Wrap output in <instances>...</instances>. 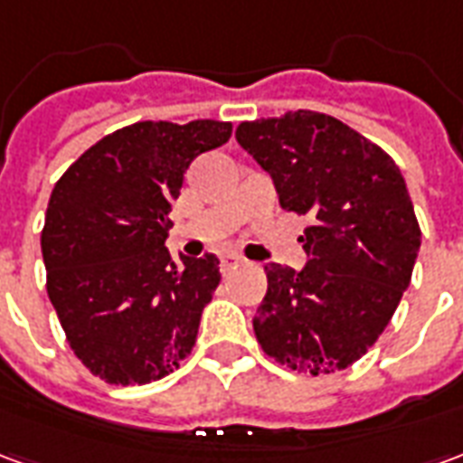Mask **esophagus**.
<instances>
[{
    "mask_svg": "<svg viewBox=\"0 0 463 463\" xmlns=\"http://www.w3.org/2000/svg\"><path fill=\"white\" fill-rule=\"evenodd\" d=\"M241 265H245V258H241V255H235V252H225V255H222V258H221L222 272L235 270V268H241Z\"/></svg>",
    "mask_w": 463,
    "mask_h": 463,
    "instance_id": "1",
    "label": "esophagus"
}]
</instances>
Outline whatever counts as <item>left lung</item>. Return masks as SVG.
I'll use <instances>...</instances> for the list:
<instances>
[{
  "label": "left lung",
  "mask_w": 463,
  "mask_h": 463,
  "mask_svg": "<svg viewBox=\"0 0 463 463\" xmlns=\"http://www.w3.org/2000/svg\"><path fill=\"white\" fill-rule=\"evenodd\" d=\"M235 138L270 173L285 211L310 215L302 270L268 262L252 317L275 362L330 374L367 352L409 288L421 231L399 165L317 111L242 121Z\"/></svg>",
  "instance_id": "1"
}]
</instances>
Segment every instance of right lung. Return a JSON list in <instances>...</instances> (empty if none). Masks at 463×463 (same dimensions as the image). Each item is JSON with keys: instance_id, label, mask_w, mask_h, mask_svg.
<instances>
[{"instance_id": "1", "label": "right lung", "mask_w": 463, "mask_h": 463, "mask_svg": "<svg viewBox=\"0 0 463 463\" xmlns=\"http://www.w3.org/2000/svg\"><path fill=\"white\" fill-rule=\"evenodd\" d=\"M231 121H138L69 165L42 231L46 292L74 354L111 384H148L191 354L218 258L165 248L183 173L231 138Z\"/></svg>"}]
</instances>
